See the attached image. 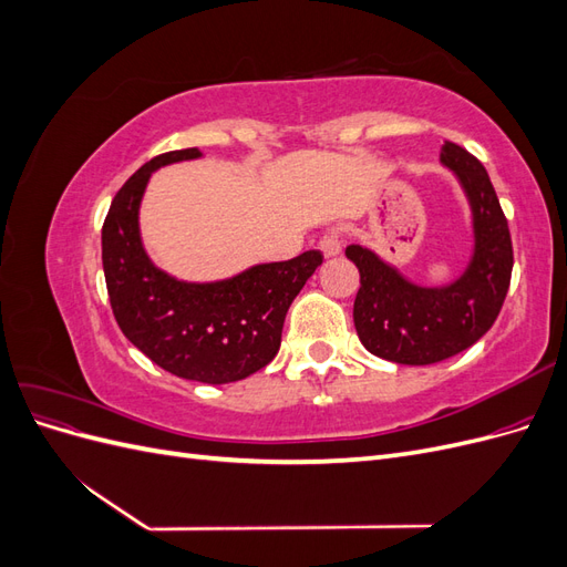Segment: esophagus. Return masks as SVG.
Returning a JSON list of instances; mask_svg holds the SVG:
<instances>
[{
    "label": "esophagus",
    "mask_w": 567,
    "mask_h": 567,
    "mask_svg": "<svg viewBox=\"0 0 567 567\" xmlns=\"http://www.w3.org/2000/svg\"><path fill=\"white\" fill-rule=\"evenodd\" d=\"M319 250L323 252V257H336L342 250V238L338 231H326L319 238Z\"/></svg>",
    "instance_id": "1"
}]
</instances>
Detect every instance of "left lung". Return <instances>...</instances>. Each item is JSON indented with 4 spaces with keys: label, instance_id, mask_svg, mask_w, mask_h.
Returning <instances> with one entry per match:
<instances>
[{
    "label": "left lung",
    "instance_id": "1",
    "mask_svg": "<svg viewBox=\"0 0 567 567\" xmlns=\"http://www.w3.org/2000/svg\"><path fill=\"white\" fill-rule=\"evenodd\" d=\"M471 198L475 255L463 277L447 288H421L402 279L362 246L346 255L359 269L354 329L364 348L394 364L423 367L444 362L483 338L502 312L513 271L508 219L487 169L458 144L442 146Z\"/></svg>",
    "mask_w": 567,
    "mask_h": 567
}]
</instances>
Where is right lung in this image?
Segmentation results:
<instances>
[{
    "mask_svg": "<svg viewBox=\"0 0 567 567\" xmlns=\"http://www.w3.org/2000/svg\"><path fill=\"white\" fill-rule=\"evenodd\" d=\"M198 156V148L167 151L136 169L104 219L101 260L115 321L132 346L179 379L219 385L277 357L288 307L323 255L307 250L219 284H182L153 267L136 221L146 182L161 165Z\"/></svg>",
    "mask_w": 567,
    "mask_h": 567,
    "instance_id": "1",
    "label": "right lung"
}]
</instances>
